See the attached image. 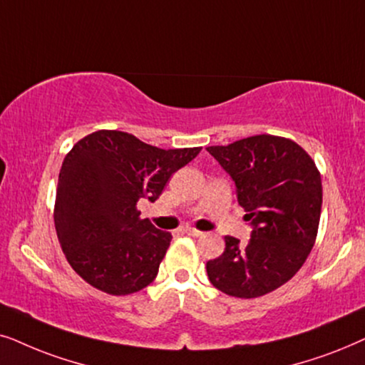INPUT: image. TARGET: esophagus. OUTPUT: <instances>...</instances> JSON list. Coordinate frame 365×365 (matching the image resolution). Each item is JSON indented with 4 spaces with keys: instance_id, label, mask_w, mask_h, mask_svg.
Masks as SVG:
<instances>
[{
    "instance_id": "34e87169",
    "label": "esophagus",
    "mask_w": 365,
    "mask_h": 365,
    "mask_svg": "<svg viewBox=\"0 0 365 365\" xmlns=\"http://www.w3.org/2000/svg\"><path fill=\"white\" fill-rule=\"evenodd\" d=\"M185 232L188 233V235H192V237H200V235H203V232L197 230V228H193V227H185Z\"/></svg>"
}]
</instances>
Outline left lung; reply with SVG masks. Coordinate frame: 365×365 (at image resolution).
Wrapping results in <instances>:
<instances>
[{"label": "left lung", "mask_w": 365, "mask_h": 365, "mask_svg": "<svg viewBox=\"0 0 365 365\" xmlns=\"http://www.w3.org/2000/svg\"><path fill=\"white\" fill-rule=\"evenodd\" d=\"M207 152L230 173L254 225L247 245L225 237L223 254L207 262L208 279L230 297H262L292 279L312 250L322 207L320 172L300 145L275 135Z\"/></svg>", "instance_id": "8db88e82"}]
</instances>
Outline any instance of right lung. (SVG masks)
Masks as SVG:
<instances>
[{"label": "right lung", "mask_w": 365, "mask_h": 365, "mask_svg": "<svg viewBox=\"0 0 365 365\" xmlns=\"http://www.w3.org/2000/svg\"><path fill=\"white\" fill-rule=\"evenodd\" d=\"M200 150L157 148L118 130H98L73 145L58 177L53 217L63 254L86 284L110 295L152 284L172 233L140 217L137 203L157 200Z\"/></svg>", "instance_id": "add662e5"}]
</instances>
